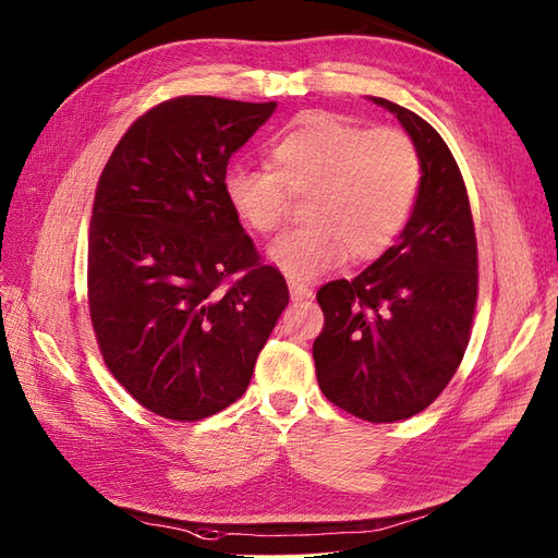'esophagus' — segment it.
<instances>
[{
	"mask_svg": "<svg viewBox=\"0 0 558 558\" xmlns=\"http://www.w3.org/2000/svg\"><path fill=\"white\" fill-rule=\"evenodd\" d=\"M290 294H292V301L313 299V290H308L306 284H299V282H290Z\"/></svg>",
	"mask_w": 558,
	"mask_h": 558,
	"instance_id": "esophagus-1",
	"label": "esophagus"
}]
</instances>
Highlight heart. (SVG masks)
Masks as SVG:
<instances>
[{
    "mask_svg": "<svg viewBox=\"0 0 558 558\" xmlns=\"http://www.w3.org/2000/svg\"><path fill=\"white\" fill-rule=\"evenodd\" d=\"M270 168L235 163L225 194L241 225L276 233L292 198H306V225L270 245L268 259L292 280L339 268L348 254L372 262L402 233L416 203L423 163L404 131L372 129L331 111L296 117L268 147Z\"/></svg>",
    "mask_w": 558,
    "mask_h": 558,
    "instance_id": "b5f03b06",
    "label": "heart"
}]
</instances>
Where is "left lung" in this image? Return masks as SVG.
<instances>
[{"mask_svg":"<svg viewBox=\"0 0 558 558\" xmlns=\"http://www.w3.org/2000/svg\"><path fill=\"white\" fill-rule=\"evenodd\" d=\"M416 142V205L384 257L353 280L317 290L325 313L315 374L331 404L369 423H395L433 404L460 367L480 292L468 189L441 135L411 109L374 98Z\"/></svg>","mask_w":558,"mask_h":558,"instance_id":"left-lung-1","label":"left lung"}]
</instances>
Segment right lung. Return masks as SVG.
Segmentation results:
<instances>
[{"mask_svg": "<svg viewBox=\"0 0 558 558\" xmlns=\"http://www.w3.org/2000/svg\"><path fill=\"white\" fill-rule=\"evenodd\" d=\"M274 109L170 98L123 133L95 189V341L111 376L161 418L201 421L243 397L290 301L225 194L231 154Z\"/></svg>", "mask_w": 558, "mask_h": 558, "instance_id": "right-lung-1", "label": "right lung"}]
</instances>
